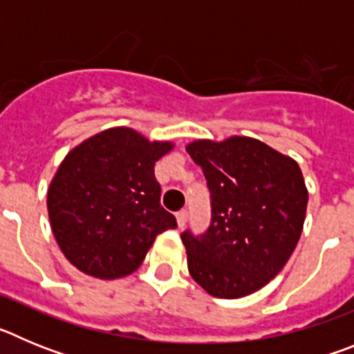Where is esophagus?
Masks as SVG:
<instances>
[{"label":"esophagus","instance_id":"1","mask_svg":"<svg viewBox=\"0 0 354 354\" xmlns=\"http://www.w3.org/2000/svg\"><path fill=\"white\" fill-rule=\"evenodd\" d=\"M175 216H177V223H179V227H184V225H186V221H187V211H186V209L179 211Z\"/></svg>","mask_w":354,"mask_h":354}]
</instances>
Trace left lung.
Segmentation results:
<instances>
[{
	"mask_svg": "<svg viewBox=\"0 0 354 354\" xmlns=\"http://www.w3.org/2000/svg\"><path fill=\"white\" fill-rule=\"evenodd\" d=\"M186 150L211 192L207 230L180 234L187 270L211 296H248L282 271L298 245L308 202L301 170L246 136L196 140Z\"/></svg>",
	"mask_w": 354,
	"mask_h": 354,
	"instance_id": "left-lung-1",
	"label": "left lung"
}]
</instances>
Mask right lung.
<instances>
[{
	"label": "right lung",
	"instance_id": "obj_1",
	"mask_svg": "<svg viewBox=\"0 0 354 354\" xmlns=\"http://www.w3.org/2000/svg\"><path fill=\"white\" fill-rule=\"evenodd\" d=\"M171 147L113 127L65 156L48 189V211L72 266L102 280L126 277L138 270L158 234L177 227L159 202L154 175L156 161Z\"/></svg>",
	"mask_w": 354,
	"mask_h": 354
}]
</instances>
